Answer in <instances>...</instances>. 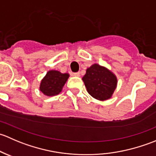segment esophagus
<instances>
[{"instance_id":"esophagus-1","label":"esophagus","mask_w":156,"mask_h":156,"mask_svg":"<svg viewBox=\"0 0 156 156\" xmlns=\"http://www.w3.org/2000/svg\"><path fill=\"white\" fill-rule=\"evenodd\" d=\"M74 76H77V77H79L80 76V72H75V73H73Z\"/></svg>"}]
</instances>
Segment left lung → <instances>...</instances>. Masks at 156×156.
Returning <instances> with one entry per match:
<instances>
[{
  "label": "left lung",
  "mask_w": 156,
  "mask_h": 156,
  "mask_svg": "<svg viewBox=\"0 0 156 156\" xmlns=\"http://www.w3.org/2000/svg\"><path fill=\"white\" fill-rule=\"evenodd\" d=\"M82 80L88 94L100 101L111 98L118 83L112 72L97 63L87 69Z\"/></svg>",
  "instance_id": "1"
}]
</instances>
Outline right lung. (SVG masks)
Listing matches in <instances>:
<instances>
[{
  "instance_id": "obj_1",
  "label": "right lung",
  "mask_w": 156,
  "mask_h": 156,
  "mask_svg": "<svg viewBox=\"0 0 156 156\" xmlns=\"http://www.w3.org/2000/svg\"><path fill=\"white\" fill-rule=\"evenodd\" d=\"M69 77L68 73H61L57 70H50L41 81L40 90L48 97L57 95L62 91Z\"/></svg>"
}]
</instances>
